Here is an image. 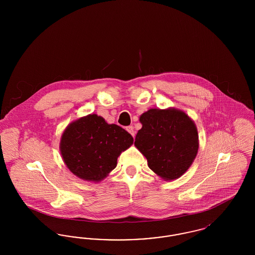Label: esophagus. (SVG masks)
Wrapping results in <instances>:
<instances>
[{
    "label": "esophagus",
    "mask_w": 255,
    "mask_h": 255,
    "mask_svg": "<svg viewBox=\"0 0 255 255\" xmlns=\"http://www.w3.org/2000/svg\"><path fill=\"white\" fill-rule=\"evenodd\" d=\"M126 130L133 135V137H134L135 132H134V130H133V126H127V127H126Z\"/></svg>",
    "instance_id": "obj_1"
}]
</instances>
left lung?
<instances>
[{
  "mask_svg": "<svg viewBox=\"0 0 255 255\" xmlns=\"http://www.w3.org/2000/svg\"><path fill=\"white\" fill-rule=\"evenodd\" d=\"M139 122L142 128L135 135L134 145L147 158L149 168L166 181L180 178L198 152L194 122L176 109H150Z\"/></svg>",
  "mask_w": 255,
  "mask_h": 255,
  "instance_id": "left-lung-1",
  "label": "left lung"
}]
</instances>
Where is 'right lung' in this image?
<instances>
[{"label":"right lung","instance_id":"1","mask_svg":"<svg viewBox=\"0 0 255 255\" xmlns=\"http://www.w3.org/2000/svg\"><path fill=\"white\" fill-rule=\"evenodd\" d=\"M133 141V136L121 126L89 115L67 127L61 139V154L74 175L99 182L116 168L119 156Z\"/></svg>","mask_w":255,"mask_h":255}]
</instances>
